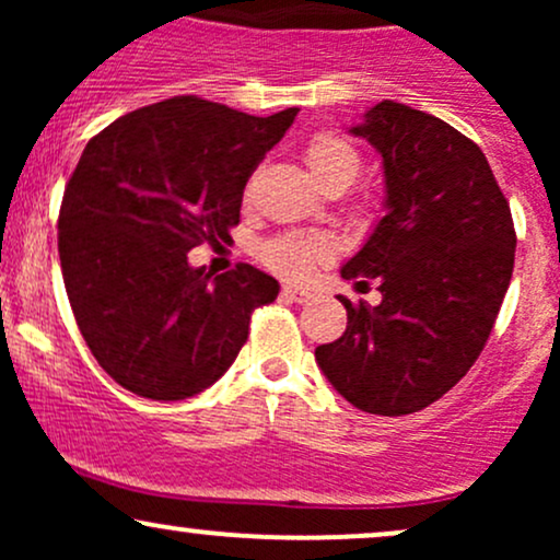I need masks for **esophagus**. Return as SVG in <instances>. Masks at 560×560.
<instances>
[{
  "label": "esophagus",
  "mask_w": 560,
  "mask_h": 560,
  "mask_svg": "<svg viewBox=\"0 0 560 560\" xmlns=\"http://www.w3.org/2000/svg\"><path fill=\"white\" fill-rule=\"evenodd\" d=\"M281 292H284V298L294 300V302H307V300L313 298V289H307V287H302V284H284V289H281Z\"/></svg>",
  "instance_id": "obj_1"
}]
</instances>
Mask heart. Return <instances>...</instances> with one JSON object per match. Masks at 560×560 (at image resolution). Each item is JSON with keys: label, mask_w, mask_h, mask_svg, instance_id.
<instances>
[{"label": "heart", "mask_w": 560, "mask_h": 560, "mask_svg": "<svg viewBox=\"0 0 560 560\" xmlns=\"http://www.w3.org/2000/svg\"><path fill=\"white\" fill-rule=\"evenodd\" d=\"M305 165L311 176L324 186H350L361 173V152L345 137L331 131H320L305 144ZM331 255V242L326 236L289 234L268 242L262 247V260L273 271L287 276H302L313 262L326 260Z\"/></svg>", "instance_id": "obj_1"}]
</instances>
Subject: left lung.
Returning a JSON list of instances; mask_svg holds the SVG:
<instances>
[{"mask_svg":"<svg viewBox=\"0 0 560 560\" xmlns=\"http://www.w3.org/2000/svg\"><path fill=\"white\" fill-rule=\"evenodd\" d=\"M350 133L382 155L384 215L342 276L378 279L382 302L339 294L347 329L316 347V361L365 413H416L485 350L511 284L516 231L485 152L445 120L384 100Z\"/></svg>","mask_w":560,"mask_h":560,"instance_id":"1","label":"left lung"}]
</instances>
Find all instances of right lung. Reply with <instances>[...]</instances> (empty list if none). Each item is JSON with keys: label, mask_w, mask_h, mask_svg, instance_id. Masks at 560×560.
Instances as JSON below:
<instances>
[{"label": "right lung", "mask_w": 560, "mask_h": 560, "mask_svg": "<svg viewBox=\"0 0 560 560\" xmlns=\"http://www.w3.org/2000/svg\"><path fill=\"white\" fill-rule=\"evenodd\" d=\"M199 96H173L113 120L89 141L57 221L62 279L96 363L147 400H186L218 382L249 318L279 281L240 262L191 268L197 244L229 242L244 186L292 126Z\"/></svg>", "instance_id": "obj_1"}]
</instances>
